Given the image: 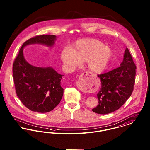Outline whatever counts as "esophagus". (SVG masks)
I'll return each instance as SVG.
<instances>
[{
	"label": "esophagus",
	"instance_id": "1",
	"mask_svg": "<svg viewBox=\"0 0 150 150\" xmlns=\"http://www.w3.org/2000/svg\"><path fill=\"white\" fill-rule=\"evenodd\" d=\"M88 74V72H83L81 74V75H85L87 76ZM76 85L77 86V87L79 89H80L81 91H83V92H86V89L82 86V81L81 80H80V79H79L78 81L76 83Z\"/></svg>",
	"mask_w": 150,
	"mask_h": 150
}]
</instances>
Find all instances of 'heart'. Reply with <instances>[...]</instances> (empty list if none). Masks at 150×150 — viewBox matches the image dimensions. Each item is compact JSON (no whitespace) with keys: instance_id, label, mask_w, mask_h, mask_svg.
<instances>
[{"instance_id":"b5f03b06","label":"heart","mask_w":150,"mask_h":150,"mask_svg":"<svg viewBox=\"0 0 150 150\" xmlns=\"http://www.w3.org/2000/svg\"><path fill=\"white\" fill-rule=\"evenodd\" d=\"M112 56L111 50L100 41L92 39H84L77 41L70 50H64L61 59L64 67L72 70L80 63L87 61L89 70L94 74L104 71Z\"/></svg>"}]
</instances>
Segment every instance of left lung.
I'll return each mask as SVG.
<instances>
[{"mask_svg":"<svg viewBox=\"0 0 150 150\" xmlns=\"http://www.w3.org/2000/svg\"><path fill=\"white\" fill-rule=\"evenodd\" d=\"M136 64L127 48L120 66L98 76L101 88L97 94L98 105L92 109L95 113L107 114L118 110L133 92L135 83Z\"/></svg>","mask_w":150,"mask_h":150,"instance_id":"1","label":"left lung"}]
</instances>
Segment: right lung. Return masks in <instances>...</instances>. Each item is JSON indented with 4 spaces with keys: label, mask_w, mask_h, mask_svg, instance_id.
<instances>
[{
    "label": "right lung",
    "mask_w": 150,
    "mask_h": 150,
    "mask_svg": "<svg viewBox=\"0 0 150 150\" xmlns=\"http://www.w3.org/2000/svg\"><path fill=\"white\" fill-rule=\"evenodd\" d=\"M56 40L54 35H42L31 38L22 45L13 64V75L16 94L22 103L30 110L45 113L53 110L64 94L61 86L63 75L52 67H39L29 64L23 49L26 45L41 44L52 47Z\"/></svg>",
    "instance_id": "obj_1"
}]
</instances>
